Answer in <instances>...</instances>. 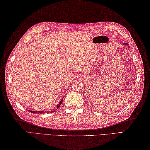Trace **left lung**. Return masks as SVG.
I'll return each mask as SVG.
<instances>
[{"label":"left lung","mask_w":150,"mask_h":150,"mask_svg":"<svg viewBox=\"0 0 150 150\" xmlns=\"http://www.w3.org/2000/svg\"><path fill=\"white\" fill-rule=\"evenodd\" d=\"M124 44H125V43H124Z\"/></svg>","instance_id":"1"}]
</instances>
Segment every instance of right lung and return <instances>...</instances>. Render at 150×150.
I'll list each match as a JSON object with an SVG mask.
<instances>
[{
  "label": "right lung",
  "instance_id": "1",
  "mask_svg": "<svg viewBox=\"0 0 150 150\" xmlns=\"http://www.w3.org/2000/svg\"><path fill=\"white\" fill-rule=\"evenodd\" d=\"M62 100L60 101V103L58 104V106H57V109H58V108L60 107V104H61V103H62ZM29 111H30V112H33V113H42V111H39V112H37V111H30V110H29ZM51 112L53 113V111H51Z\"/></svg>",
  "mask_w": 150,
  "mask_h": 150
}]
</instances>
